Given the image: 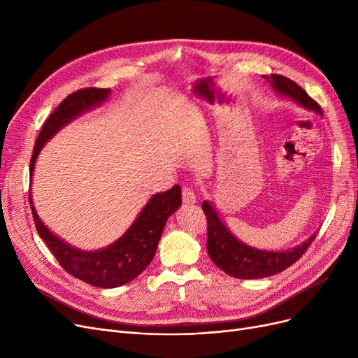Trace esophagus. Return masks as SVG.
Instances as JSON below:
<instances>
[{"instance_id":"obj_1","label":"esophagus","mask_w":358,"mask_h":358,"mask_svg":"<svg viewBox=\"0 0 358 358\" xmlns=\"http://www.w3.org/2000/svg\"><path fill=\"white\" fill-rule=\"evenodd\" d=\"M181 197H182V201H184L185 204H194V203L197 201L196 193L193 192V189H190L189 185H184V187H182Z\"/></svg>"}]
</instances>
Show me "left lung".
Listing matches in <instances>:
<instances>
[{
    "label": "left lung",
    "mask_w": 358,
    "mask_h": 358,
    "mask_svg": "<svg viewBox=\"0 0 358 358\" xmlns=\"http://www.w3.org/2000/svg\"><path fill=\"white\" fill-rule=\"evenodd\" d=\"M264 78L271 83L273 88L281 96L294 100L302 107L316 111L321 116L324 115L321 106L312 100L308 92L294 81L278 73H271L270 78ZM201 208L206 219H208V243H206V247H208L209 257L220 270L235 278H264L285 271L305 254L316 236V234H313L303 243L289 251H262L238 241L224 227V223L220 220L217 212L209 201H203Z\"/></svg>",
    "instance_id": "8db88e82"
}]
</instances>
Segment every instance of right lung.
<instances>
[{"mask_svg": "<svg viewBox=\"0 0 358 358\" xmlns=\"http://www.w3.org/2000/svg\"><path fill=\"white\" fill-rule=\"evenodd\" d=\"M110 94V88H83L75 91L58 106L42 126L36 139L33 155L30 159V177L33 176L34 162L43 145L72 119L83 111L101 104ZM36 229L45 241L48 248L58 259L61 267L71 275L85 283L113 289L123 286L136 278L152 261L158 242L162 235L166 219L171 216L181 204V189L174 185L165 193L150 197L134 224L127 232L110 247L100 251H81L68 245L61 238L53 235L37 216L33 206L31 194L29 197Z\"/></svg>", "mask_w": 358, "mask_h": 358, "instance_id": "obj_1", "label": "right lung"}]
</instances>
